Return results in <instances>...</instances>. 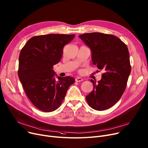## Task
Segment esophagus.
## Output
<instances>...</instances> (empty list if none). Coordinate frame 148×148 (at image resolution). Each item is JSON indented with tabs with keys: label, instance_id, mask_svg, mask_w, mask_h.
<instances>
[{
	"label": "esophagus",
	"instance_id": "1",
	"mask_svg": "<svg viewBox=\"0 0 148 148\" xmlns=\"http://www.w3.org/2000/svg\"><path fill=\"white\" fill-rule=\"evenodd\" d=\"M83 81V78L81 77H77L75 78V82H81Z\"/></svg>",
	"mask_w": 148,
	"mask_h": 148
}]
</instances>
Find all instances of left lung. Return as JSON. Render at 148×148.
I'll return each mask as SVG.
<instances>
[{
    "mask_svg": "<svg viewBox=\"0 0 148 148\" xmlns=\"http://www.w3.org/2000/svg\"><path fill=\"white\" fill-rule=\"evenodd\" d=\"M79 38L90 47L93 64L104 71L97 83L90 80L93 88L86 101L93 109L105 110L119 101L125 91L131 73L129 50L112 34L95 32L81 34Z\"/></svg>",
    "mask_w": 148,
    "mask_h": 148,
    "instance_id": "obj_1",
    "label": "left lung"
}]
</instances>
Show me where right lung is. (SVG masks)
Listing matches in <instances>:
<instances>
[{
  "label": "right lung",
  "instance_id": "add662e5",
  "mask_svg": "<svg viewBox=\"0 0 148 148\" xmlns=\"http://www.w3.org/2000/svg\"><path fill=\"white\" fill-rule=\"evenodd\" d=\"M75 34H49L32 37L19 56L18 74L24 91L38 110L49 112L60 107L68 88L74 83L71 77H58L53 65L61 61L63 49Z\"/></svg>",
  "mask_w": 148,
  "mask_h": 148
}]
</instances>
